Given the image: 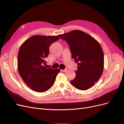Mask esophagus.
<instances>
[{"label":"esophagus","mask_w":124,"mask_h":124,"mask_svg":"<svg viewBox=\"0 0 124 124\" xmlns=\"http://www.w3.org/2000/svg\"><path fill=\"white\" fill-rule=\"evenodd\" d=\"M61 71H62V72H66V71H67V69H64V70H61Z\"/></svg>","instance_id":"obj_1"}]
</instances>
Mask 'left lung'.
<instances>
[{
  "label": "left lung",
  "instance_id": "left-lung-1",
  "mask_svg": "<svg viewBox=\"0 0 124 124\" xmlns=\"http://www.w3.org/2000/svg\"><path fill=\"white\" fill-rule=\"evenodd\" d=\"M58 36L68 43L72 58L78 63L76 76L71 84L82 91L91 88L99 80L104 68V54L99 43L78 30Z\"/></svg>",
  "mask_w": 124,
  "mask_h": 124
}]
</instances>
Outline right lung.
<instances>
[{"label":"right lung","instance_id":"right-lung-1","mask_svg":"<svg viewBox=\"0 0 124 124\" xmlns=\"http://www.w3.org/2000/svg\"><path fill=\"white\" fill-rule=\"evenodd\" d=\"M59 39L56 36H33L20 46L17 56L18 72L33 91L44 92L53 85L60 70L46 68L45 59L51 44Z\"/></svg>","mask_w":124,"mask_h":124}]
</instances>
